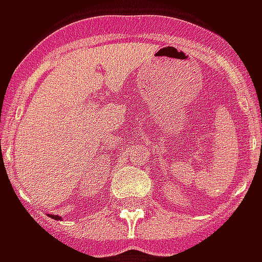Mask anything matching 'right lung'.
<instances>
[{
	"label": "right lung",
	"mask_w": 262,
	"mask_h": 262,
	"mask_svg": "<svg viewBox=\"0 0 262 262\" xmlns=\"http://www.w3.org/2000/svg\"><path fill=\"white\" fill-rule=\"evenodd\" d=\"M51 218H54V220H57V218H59V216H56V215H53V216H51Z\"/></svg>",
	"instance_id": "obj_1"
}]
</instances>
